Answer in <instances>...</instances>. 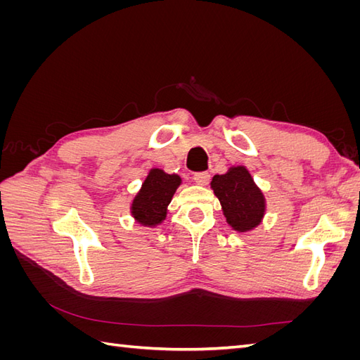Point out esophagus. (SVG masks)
Masks as SVG:
<instances>
[{"instance_id": "1", "label": "esophagus", "mask_w": 360, "mask_h": 360, "mask_svg": "<svg viewBox=\"0 0 360 360\" xmlns=\"http://www.w3.org/2000/svg\"><path fill=\"white\" fill-rule=\"evenodd\" d=\"M193 181L197 183V184H200V186H205V184L210 181V174L205 172V171L195 172L193 174Z\"/></svg>"}]
</instances>
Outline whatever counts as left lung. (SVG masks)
<instances>
[{
    "instance_id": "1",
    "label": "left lung",
    "mask_w": 360,
    "mask_h": 360,
    "mask_svg": "<svg viewBox=\"0 0 360 360\" xmlns=\"http://www.w3.org/2000/svg\"><path fill=\"white\" fill-rule=\"evenodd\" d=\"M210 188L222 205L228 225L234 231H252L263 221L266 214L264 193L246 167L237 165L228 168L225 174H216Z\"/></svg>"
}]
</instances>
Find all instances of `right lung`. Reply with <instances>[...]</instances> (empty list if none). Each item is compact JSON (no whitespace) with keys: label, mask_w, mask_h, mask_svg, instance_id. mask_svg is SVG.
<instances>
[{"label":"right lung","mask_w":360,"mask_h":360,"mask_svg":"<svg viewBox=\"0 0 360 360\" xmlns=\"http://www.w3.org/2000/svg\"><path fill=\"white\" fill-rule=\"evenodd\" d=\"M181 184L177 174H168L160 168H151L139 192L130 204V214L143 226L153 228L165 221L168 205Z\"/></svg>","instance_id":"1"}]
</instances>
